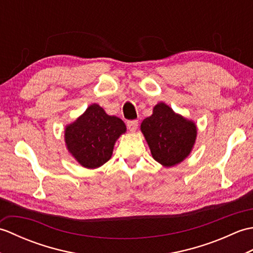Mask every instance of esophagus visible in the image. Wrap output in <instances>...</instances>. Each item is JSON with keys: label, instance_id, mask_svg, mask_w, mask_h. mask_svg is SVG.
I'll return each mask as SVG.
<instances>
[{"label": "esophagus", "instance_id": "obj_1", "mask_svg": "<svg viewBox=\"0 0 253 253\" xmlns=\"http://www.w3.org/2000/svg\"><path fill=\"white\" fill-rule=\"evenodd\" d=\"M127 127L131 132H135L138 128V121L133 120V121H128L127 122Z\"/></svg>", "mask_w": 253, "mask_h": 253}]
</instances>
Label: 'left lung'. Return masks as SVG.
<instances>
[{
  "mask_svg": "<svg viewBox=\"0 0 253 253\" xmlns=\"http://www.w3.org/2000/svg\"><path fill=\"white\" fill-rule=\"evenodd\" d=\"M141 131L155 161L169 168L184 161L195 144V123L176 114L169 105L159 103L153 114L141 123Z\"/></svg>",
  "mask_w": 253,
  "mask_h": 253,
  "instance_id": "1",
  "label": "left lung"
}]
</instances>
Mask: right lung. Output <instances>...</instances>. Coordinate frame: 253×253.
I'll return each mask as SVG.
<instances>
[{
	"mask_svg": "<svg viewBox=\"0 0 253 253\" xmlns=\"http://www.w3.org/2000/svg\"><path fill=\"white\" fill-rule=\"evenodd\" d=\"M125 131L121 118L107 115L101 106L92 104L66 127L65 142L79 164L96 169L111 159L115 141Z\"/></svg>",
	"mask_w": 253,
	"mask_h": 253,
	"instance_id": "add662e5",
	"label": "right lung"
}]
</instances>
